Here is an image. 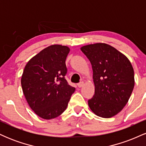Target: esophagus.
<instances>
[{
  "label": "esophagus",
  "instance_id": "obj_1",
  "mask_svg": "<svg viewBox=\"0 0 146 146\" xmlns=\"http://www.w3.org/2000/svg\"><path fill=\"white\" fill-rule=\"evenodd\" d=\"M84 82H80V83L78 84V86L79 87V88H81V87H82L84 86Z\"/></svg>",
  "mask_w": 146,
  "mask_h": 146
}]
</instances>
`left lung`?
<instances>
[{"mask_svg":"<svg viewBox=\"0 0 146 146\" xmlns=\"http://www.w3.org/2000/svg\"><path fill=\"white\" fill-rule=\"evenodd\" d=\"M93 68L95 95L88 101L90 110L110 118L123 109L135 86L132 66L126 56L113 46L95 43L81 47Z\"/></svg>","mask_w":146,"mask_h":146,"instance_id":"left-lung-1","label":"left lung"}]
</instances>
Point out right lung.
Instances as JSON below:
<instances>
[{
  "label": "right lung",
  "instance_id": "1",
  "mask_svg": "<svg viewBox=\"0 0 146 146\" xmlns=\"http://www.w3.org/2000/svg\"><path fill=\"white\" fill-rule=\"evenodd\" d=\"M69 51L66 46L51 45L33 56L23 71L21 86L27 102L44 119L61 115L75 90L64 78Z\"/></svg>",
  "mask_w": 146,
  "mask_h": 146
}]
</instances>
